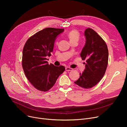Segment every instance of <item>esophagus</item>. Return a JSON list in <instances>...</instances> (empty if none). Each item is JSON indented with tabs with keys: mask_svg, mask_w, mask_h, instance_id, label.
<instances>
[{
	"mask_svg": "<svg viewBox=\"0 0 127 127\" xmlns=\"http://www.w3.org/2000/svg\"><path fill=\"white\" fill-rule=\"evenodd\" d=\"M65 70L66 71H71L72 70V69L71 68H70V67H66L65 68Z\"/></svg>",
	"mask_w": 127,
	"mask_h": 127,
	"instance_id": "1",
	"label": "esophagus"
}]
</instances>
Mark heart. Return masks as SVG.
Instances as JSON below:
<instances>
[{"instance_id": "heart-1", "label": "heart", "mask_w": 127, "mask_h": 127, "mask_svg": "<svg viewBox=\"0 0 127 127\" xmlns=\"http://www.w3.org/2000/svg\"><path fill=\"white\" fill-rule=\"evenodd\" d=\"M67 37L70 43L74 41L78 42L79 39V32L75 30H71L67 34Z\"/></svg>"}]
</instances>
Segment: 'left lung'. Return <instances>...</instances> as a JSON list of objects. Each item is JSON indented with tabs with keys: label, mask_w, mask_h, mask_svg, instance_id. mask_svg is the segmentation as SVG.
Returning <instances> with one entry per match:
<instances>
[{
	"label": "left lung",
	"mask_w": 127,
	"mask_h": 127,
	"mask_svg": "<svg viewBox=\"0 0 127 127\" xmlns=\"http://www.w3.org/2000/svg\"><path fill=\"white\" fill-rule=\"evenodd\" d=\"M84 35L86 43L80 56L86 60L85 68L80 73V78L74 83L83 89H91L103 78L108 64L109 51L102 38L91 28H87Z\"/></svg>",
	"instance_id": "1"
}]
</instances>
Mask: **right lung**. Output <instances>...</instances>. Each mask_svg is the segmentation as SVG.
Segmentation results:
<instances>
[{
  "mask_svg": "<svg viewBox=\"0 0 127 127\" xmlns=\"http://www.w3.org/2000/svg\"><path fill=\"white\" fill-rule=\"evenodd\" d=\"M64 29L46 28L30 37L26 42L22 57L25 74L34 87L43 92L49 90L65 71L63 66L48 64L56 37Z\"/></svg>",
  "mask_w": 127,
  "mask_h": 127,
  "instance_id": "obj_1",
  "label": "right lung"
}]
</instances>
